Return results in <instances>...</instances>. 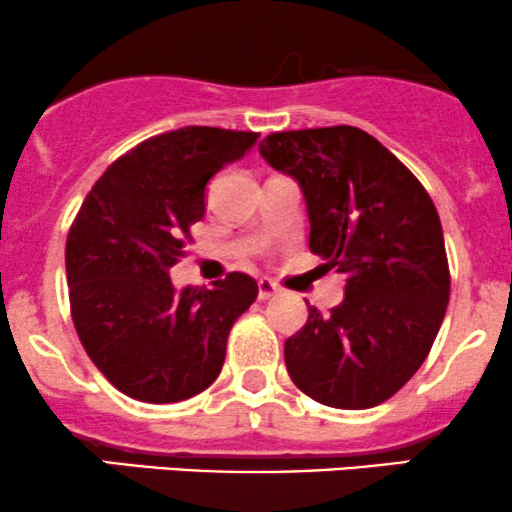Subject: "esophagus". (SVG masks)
Listing matches in <instances>:
<instances>
[{"label": "esophagus", "instance_id": "34e87169", "mask_svg": "<svg viewBox=\"0 0 512 512\" xmlns=\"http://www.w3.org/2000/svg\"><path fill=\"white\" fill-rule=\"evenodd\" d=\"M279 292H282V289H279L272 279H260V282H257V297H260L262 301L274 299Z\"/></svg>", "mask_w": 512, "mask_h": 512}]
</instances>
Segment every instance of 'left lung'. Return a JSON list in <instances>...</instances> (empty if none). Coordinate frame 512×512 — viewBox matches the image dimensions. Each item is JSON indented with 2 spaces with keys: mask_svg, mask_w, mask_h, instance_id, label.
I'll list each match as a JSON object with an SVG mask.
<instances>
[{
  "mask_svg": "<svg viewBox=\"0 0 512 512\" xmlns=\"http://www.w3.org/2000/svg\"><path fill=\"white\" fill-rule=\"evenodd\" d=\"M260 154L304 193L309 250L346 274L341 304L326 316L309 306L304 328L284 343L289 378L321 405H380L424 363L449 304L437 208L358 127L274 132Z\"/></svg>",
  "mask_w": 512,
  "mask_h": 512,
  "instance_id": "left-lung-1",
  "label": "left lung"
}]
</instances>
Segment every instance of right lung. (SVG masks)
Here are the masks:
<instances>
[{
	"label": "right lung",
	"instance_id": "obj_1",
	"mask_svg": "<svg viewBox=\"0 0 512 512\" xmlns=\"http://www.w3.org/2000/svg\"><path fill=\"white\" fill-rule=\"evenodd\" d=\"M257 132L181 127L147 139L100 176L66 242L71 314L85 353L127 397L181 402L220 375L228 333L257 299L250 274L176 289L169 270L206 213V186Z\"/></svg>",
	"mask_w": 512,
	"mask_h": 512
}]
</instances>
